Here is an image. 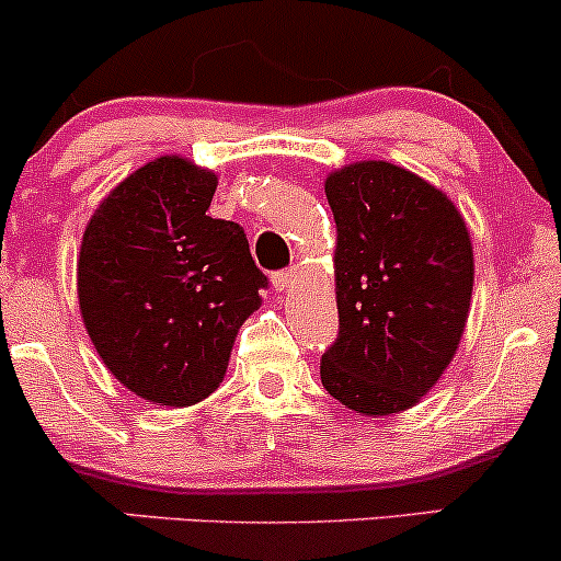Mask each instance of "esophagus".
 Listing matches in <instances>:
<instances>
[{"instance_id": "34e87169", "label": "esophagus", "mask_w": 561, "mask_h": 561, "mask_svg": "<svg viewBox=\"0 0 561 561\" xmlns=\"http://www.w3.org/2000/svg\"><path fill=\"white\" fill-rule=\"evenodd\" d=\"M293 282H295V268H287V272H276L272 276V285L279 289V293H282V289H287L289 285H293Z\"/></svg>"}]
</instances>
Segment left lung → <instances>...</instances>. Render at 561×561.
<instances>
[{
  "label": "left lung",
  "mask_w": 561,
  "mask_h": 561,
  "mask_svg": "<svg viewBox=\"0 0 561 561\" xmlns=\"http://www.w3.org/2000/svg\"><path fill=\"white\" fill-rule=\"evenodd\" d=\"M336 221L340 336L321 383L363 415L413 408L457 353L473 295V245L455 204L389 161L323 182Z\"/></svg>",
  "instance_id": "obj_1"
}]
</instances>
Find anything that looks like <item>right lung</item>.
I'll use <instances>...</instances> for the list:
<instances>
[{
  "label": "right lung",
  "mask_w": 561,
  "mask_h": 561,
  "mask_svg": "<svg viewBox=\"0 0 561 561\" xmlns=\"http://www.w3.org/2000/svg\"><path fill=\"white\" fill-rule=\"evenodd\" d=\"M214 191V172L153 159L101 201L80 242L88 336L114 379L148 402L206 400L268 285L242 227L206 214Z\"/></svg>",
  "instance_id": "right-lung-1"
}]
</instances>
